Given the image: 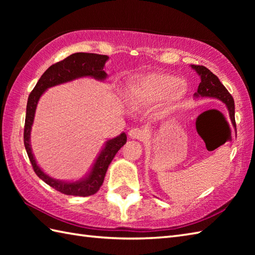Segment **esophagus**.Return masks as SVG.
<instances>
[{"label": "esophagus", "mask_w": 255, "mask_h": 255, "mask_svg": "<svg viewBox=\"0 0 255 255\" xmlns=\"http://www.w3.org/2000/svg\"><path fill=\"white\" fill-rule=\"evenodd\" d=\"M128 134L132 139H142L144 137V131L139 128H132L129 130Z\"/></svg>", "instance_id": "obj_1"}]
</instances>
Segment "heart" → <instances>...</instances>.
I'll list each match as a JSON object with an SVG mask.
<instances>
[{
	"mask_svg": "<svg viewBox=\"0 0 255 255\" xmlns=\"http://www.w3.org/2000/svg\"><path fill=\"white\" fill-rule=\"evenodd\" d=\"M182 80L170 74H148L129 85L127 100L132 107L155 105L170 96L176 101L184 93Z\"/></svg>",
	"mask_w": 255,
	"mask_h": 255,
	"instance_id": "b5f03b06",
	"label": "heart"
}]
</instances>
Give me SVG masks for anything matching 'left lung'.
<instances>
[{
  "label": "left lung",
  "mask_w": 255,
  "mask_h": 255,
  "mask_svg": "<svg viewBox=\"0 0 255 255\" xmlns=\"http://www.w3.org/2000/svg\"><path fill=\"white\" fill-rule=\"evenodd\" d=\"M193 70L200 77V83L198 85L197 92L194 94V99H215L218 100L228 108L229 117L232 126L236 129V119H235V101L224 84L220 82L216 75L204 66H195L191 64ZM237 133V130H236Z\"/></svg>",
  "instance_id": "left-lung-1"
}]
</instances>
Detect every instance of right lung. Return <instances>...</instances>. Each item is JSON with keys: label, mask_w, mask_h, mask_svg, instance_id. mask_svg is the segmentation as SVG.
Instances as JSON below:
<instances>
[{"label": "right lung", "mask_w": 255, "mask_h": 255, "mask_svg": "<svg viewBox=\"0 0 255 255\" xmlns=\"http://www.w3.org/2000/svg\"><path fill=\"white\" fill-rule=\"evenodd\" d=\"M108 59H110L108 56L97 55V53H73V55L67 57L64 60L52 64L51 67L46 70L45 73L41 75L39 81L37 82L34 90L31 91V93L28 96V101H27L24 144L32 169H34L38 177L41 178L48 185L66 195L85 197L93 195L99 191L103 182H104L108 165H110L114 156L118 152V150L126 143L127 136L125 132H122L115 138L108 139L103 145L99 155L96 156L91 170L80 180H56V178L46 174L41 170V167L37 164V161L31 150L30 132L31 126L34 124L37 104L41 95L52 86L71 82V81L81 78H93L97 81H105L107 79V73L104 71V68Z\"/></svg>", "instance_id": "1"}]
</instances>
